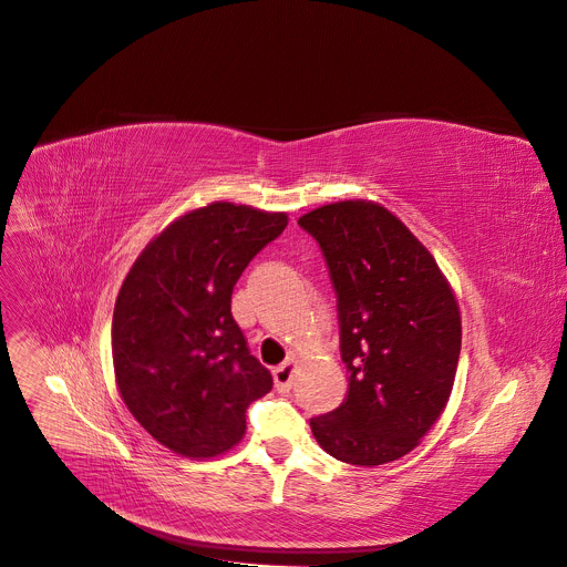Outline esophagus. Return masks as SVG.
<instances>
[{"label": "esophagus", "mask_w": 567, "mask_h": 567, "mask_svg": "<svg viewBox=\"0 0 567 567\" xmlns=\"http://www.w3.org/2000/svg\"><path fill=\"white\" fill-rule=\"evenodd\" d=\"M293 365H296V361L289 359V361H285L282 365H278L274 370V381H276V391L278 393H289L291 377H293Z\"/></svg>", "instance_id": "34e87169"}]
</instances>
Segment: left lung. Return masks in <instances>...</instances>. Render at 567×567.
Instances as JSON below:
<instances>
[{"instance_id": "1", "label": "left lung", "mask_w": 567, "mask_h": 567, "mask_svg": "<svg viewBox=\"0 0 567 567\" xmlns=\"http://www.w3.org/2000/svg\"><path fill=\"white\" fill-rule=\"evenodd\" d=\"M338 296L344 402L310 419L321 449L377 466L411 453L449 404L462 349L455 293L389 208L347 199L299 218Z\"/></svg>"}]
</instances>
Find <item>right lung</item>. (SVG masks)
<instances>
[{"label":"right lung","instance_id":"add662e5","mask_svg":"<svg viewBox=\"0 0 567 567\" xmlns=\"http://www.w3.org/2000/svg\"><path fill=\"white\" fill-rule=\"evenodd\" d=\"M287 214L214 202L174 220L135 259L112 317L118 393L135 421L184 457H216L274 389L231 317V289Z\"/></svg>","mask_w":567,"mask_h":567}]
</instances>
